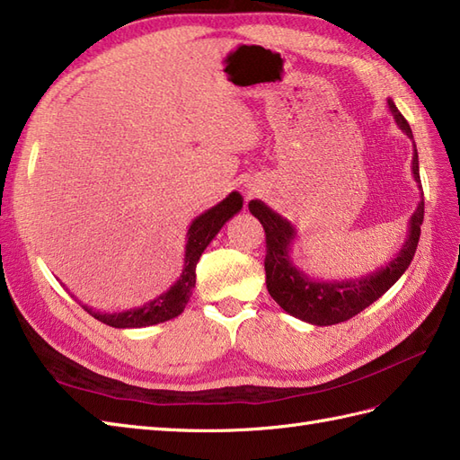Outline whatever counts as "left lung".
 Instances as JSON below:
<instances>
[{
	"instance_id": "1",
	"label": "left lung",
	"mask_w": 460,
	"mask_h": 460,
	"mask_svg": "<svg viewBox=\"0 0 460 460\" xmlns=\"http://www.w3.org/2000/svg\"><path fill=\"white\" fill-rule=\"evenodd\" d=\"M388 111L394 116L396 126L410 139H414L410 124L398 112L393 99H388ZM411 174H414L418 188H421L416 144L414 155H411ZM249 209L262 223L266 231L264 270L270 296H272V299L281 309L291 316H296V319L314 326H331L344 323L363 309H367L373 301H376L383 293L391 289L398 278L406 272L411 258H414L421 233L420 227L423 223V192L416 211L408 221L406 241L394 258H391L385 266L375 270V272H369L367 276L332 281L309 278L303 270L293 264L291 246L297 239V229L293 227L291 221L281 217L278 211L266 206L262 199H251Z\"/></svg>"
}]
</instances>
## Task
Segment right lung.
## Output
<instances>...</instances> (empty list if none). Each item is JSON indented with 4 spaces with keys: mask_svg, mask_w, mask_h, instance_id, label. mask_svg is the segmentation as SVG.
I'll list each match as a JSON object with an SVG mask.
<instances>
[{
    "mask_svg": "<svg viewBox=\"0 0 460 460\" xmlns=\"http://www.w3.org/2000/svg\"><path fill=\"white\" fill-rule=\"evenodd\" d=\"M243 208V196L239 192H231L226 199L214 208L206 209L202 216H198L186 233V249H184V268L181 278L174 284L139 307L116 313H101L93 311L87 305H81L89 314L95 316L97 321L109 324L112 328H144L153 326L164 321H171L179 316L186 303L192 297V289L196 286V264L199 256L208 249V244L214 241L221 227Z\"/></svg>",
    "mask_w": 460,
    "mask_h": 460,
    "instance_id": "add662e5",
    "label": "right lung"
}]
</instances>
